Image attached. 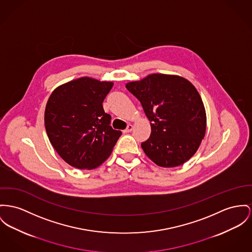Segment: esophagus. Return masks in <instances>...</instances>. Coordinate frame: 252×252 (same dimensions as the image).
Segmentation results:
<instances>
[{
	"instance_id": "obj_1",
	"label": "esophagus",
	"mask_w": 252,
	"mask_h": 252,
	"mask_svg": "<svg viewBox=\"0 0 252 252\" xmlns=\"http://www.w3.org/2000/svg\"><path fill=\"white\" fill-rule=\"evenodd\" d=\"M132 130H133V125H132V124H128L127 127H126V129L124 130V132H125V133H130Z\"/></svg>"
}]
</instances>
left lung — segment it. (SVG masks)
I'll return each mask as SVG.
<instances>
[{
    "label": "left lung",
    "mask_w": 252,
    "mask_h": 252,
    "mask_svg": "<svg viewBox=\"0 0 252 252\" xmlns=\"http://www.w3.org/2000/svg\"><path fill=\"white\" fill-rule=\"evenodd\" d=\"M150 121L151 134L141 143L161 167H176L198 150L206 128L204 106L196 88L177 75L151 74L126 84Z\"/></svg>",
    "instance_id": "obj_1"
}]
</instances>
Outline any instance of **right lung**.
Instances as JSON below:
<instances>
[{"label":"right lung","mask_w":252,"mask_h":252,"mask_svg":"<svg viewBox=\"0 0 252 252\" xmlns=\"http://www.w3.org/2000/svg\"><path fill=\"white\" fill-rule=\"evenodd\" d=\"M112 82L90 77L55 89L45 111V127L51 145L69 165L94 169L111 155L121 131L112 128L103 101Z\"/></svg>","instance_id":"right-lung-1"}]
</instances>
